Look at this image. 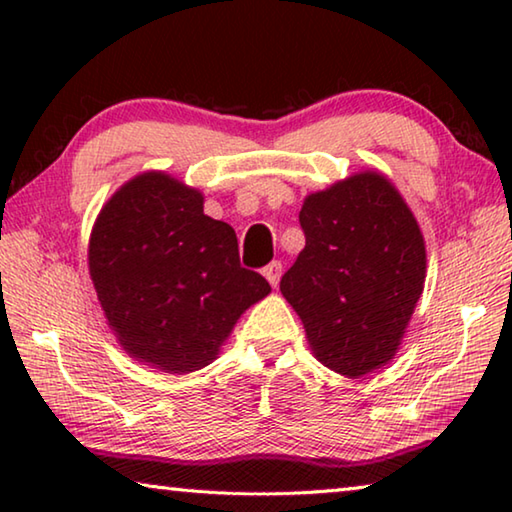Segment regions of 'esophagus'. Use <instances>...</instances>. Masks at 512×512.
I'll use <instances>...</instances> for the list:
<instances>
[{"label":"esophagus","instance_id":"1","mask_svg":"<svg viewBox=\"0 0 512 512\" xmlns=\"http://www.w3.org/2000/svg\"><path fill=\"white\" fill-rule=\"evenodd\" d=\"M282 271H284L282 262H271V264H268V266L264 268V277H266L268 282H271V287H277V284H280Z\"/></svg>","mask_w":512,"mask_h":512}]
</instances>
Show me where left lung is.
<instances>
[{"mask_svg":"<svg viewBox=\"0 0 512 512\" xmlns=\"http://www.w3.org/2000/svg\"><path fill=\"white\" fill-rule=\"evenodd\" d=\"M305 248L280 291L323 366L357 379L395 357L424 289L420 225L395 185L361 171L300 210Z\"/></svg>","mask_w":512,"mask_h":512,"instance_id":"1","label":"left lung"}]
</instances>
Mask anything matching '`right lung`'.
Returning a JSON list of instances; mask_svg holds the SVG:
<instances>
[{"mask_svg": "<svg viewBox=\"0 0 512 512\" xmlns=\"http://www.w3.org/2000/svg\"><path fill=\"white\" fill-rule=\"evenodd\" d=\"M88 259L121 348L171 375L216 359L239 316L271 291L241 266L235 230L203 212V194L162 171L112 194Z\"/></svg>", "mask_w": 512, "mask_h": 512, "instance_id": "add662e5", "label": "right lung"}]
</instances>
